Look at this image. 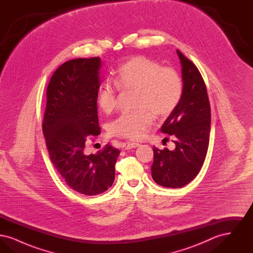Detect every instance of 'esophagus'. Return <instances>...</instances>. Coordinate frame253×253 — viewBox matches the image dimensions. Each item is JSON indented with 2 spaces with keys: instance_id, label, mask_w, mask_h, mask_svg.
<instances>
[{
  "instance_id": "1",
  "label": "esophagus",
  "mask_w": 253,
  "mask_h": 253,
  "mask_svg": "<svg viewBox=\"0 0 253 253\" xmlns=\"http://www.w3.org/2000/svg\"><path fill=\"white\" fill-rule=\"evenodd\" d=\"M138 146H139V143H136V142H127V144L125 146V149L126 150H130V149L136 148Z\"/></svg>"
}]
</instances>
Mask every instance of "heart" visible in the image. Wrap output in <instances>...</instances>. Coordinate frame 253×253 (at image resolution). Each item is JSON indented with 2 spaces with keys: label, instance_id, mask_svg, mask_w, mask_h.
Instances as JSON below:
<instances>
[{
  "label": "heart",
  "instance_id": "obj_1",
  "mask_svg": "<svg viewBox=\"0 0 253 253\" xmlns=\"http://www.w3.org/2000/svg\"><path fill=\"white\" fill-rule=\"evenodd\" d=\"M113 83L120 90H135L136 111L126 113L113 121L112 133L138 139L153 122V113L157 118L169 115L180 101L183 82L175 70L162 67L158 62L146 57H133L119 68ZM117 93L106 84L97 94V103L105 113L117 107Z\"/></svg>",
  "mask_w": 253,
  "mask_h": 253
}]
</instances>
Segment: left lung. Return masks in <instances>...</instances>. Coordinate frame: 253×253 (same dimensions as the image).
I'll return each mask as SVG.
<instances>
[{
	"label": "left lung",
	"mask_w": 253,
	"mask_h": 253,
	"mask_svg": "<svg viewBox=\"0 0 253 253\" xmlns=\"http://www.w3.org/2000/svg\"><path fill=\"white\" fill-rule=\"evenodd\" d=\"M181 64L183 93L160 131L172 135L175 149L154 148L152 176L158 185L181 188L195 178L207 156L211 132V106L197 67L176 50Z\"/></svg>",
	"instance_id": "left-lung-1"
}]
</instances>
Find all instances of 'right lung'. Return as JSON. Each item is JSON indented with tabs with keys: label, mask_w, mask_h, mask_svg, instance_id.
I'll use <instances>...</instances> for the list:
<instances>
[{
	"label": "right lung",
	"mask_w": 253,
	"mask_h": 253,
	"mask_svg": "<svg viewBox=\"0 0 253 253\" xmlns=\"http://www.w3.org/2000/svg\"><path fill=\"white\" fill-rule=\"evenodd\" d=\"M100 58L75 59L54 72L46 91L42 131L53 165L78 193L96 195L115 180L120 150L110 144L95 155H85V141L98 135L97 92Z\"/></svg>",
	"instance_id": "1"
}]
</instances>
